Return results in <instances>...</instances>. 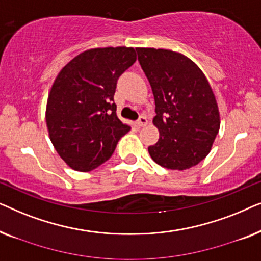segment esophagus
<instances>
[{
  "label": "esophagus",
  "instance_id": "esophagus-1",
  "mask_svg": "<svg viewBox=\"0 0 261 261\" xmlns=\"http://www.w3.org/2000/svg\"><path fill=\"white\" fill-rule=\"evenodd\" d=\"M147 124V119H146V116L141 115L140 117H139V120L137 121V126L138 127H144Z\"/></svg>",
  "mask_w": 261,
  "mask_h": 261
}]
</instances>
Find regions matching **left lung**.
Segmentation results:
<instances>
[{"label":"left lung","instance_id":"obj_1","mask_svg":"<svg viewBox=\"0 0 261 261\" xmlns=\"http://www.w3.org/2000/svg\"><path fill=\"white\" fill-rule=\"evenodd\" d=\"M155 102L159 140L151 158L170 170H187L208 155L220 129L217 102L202 70L178 52L135 48Z\"/></svg>","mask_w":261,"mask_h":261}]
</instances>
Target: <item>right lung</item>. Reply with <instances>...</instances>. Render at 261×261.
<instances>
[{
	"instance_id": "right-lung-1",
	"label": "right lung",
	"mask_w": 261,
	"mask_h": 261,
	"mask_svg": "<svg viewBox=\"0 0 261 261\" xmlns=\"http://www.w3.org/2000/svg\"><path fill=\"white\" fill-rule=\"evenodd\" d=\"M135 60L133 47L91 48L60 70L48 94L46 123L56 151L71 169H96L130 130L116 115L114 94Z\"/></svg>"
}]
</instances>
